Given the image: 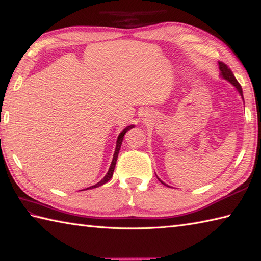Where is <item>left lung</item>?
Masks as SVG:
<instances>
[{
    "instance_id": "left-lung-1",
    "label": "left lung",
    "mask_w": 261,
    "mask_h": 261,
    "mask_svg": "<svg viewBox=\"0 0 261 261\" xmlns=\"http://www.w3.org/2000/svg\"><path fill=\"white\" fill-rule=\"evenodd\" d=\"M219 66H220V70H221V74H222V77L223 79H225L226 81H229L232 85H233L238 91H239V93L242 95V88H241V85L239 84V82L237 81V79L234 77L233 73H232V70L230 69V67L228 65H226L225 63L223 62H219ZM163 182V181H162ZM164 184V182H163Z\"/></svg>"
}]
</instances>
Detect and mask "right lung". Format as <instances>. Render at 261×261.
I'll return each mask as SVG.
<instances>
[{
  "mask_svg": "<svg viewBox=\"0 0 261 261\" xmlns=\"http://www.w3.org/2000/svg\"><path fill=\"white\" fill-rule=\"evenodd\" d=\"M132 127H134V125H130V126L125 127V129H124L123 131H122L121 134H120V136L118 137V141H116V147H115V151H114V154H113V160H112V164H111V166H110V169H109V171H108V174L105 175V177H104V178H103L101 181H98L97 184H95L94 186L88 187V188H95V187L101 186V185L105 184V182H108L111 178H112L113 171H114V167H115V164H116V159H118V154H119V151H120L122 141H123V137H124V135H125V132H126L127 130L132 129ZM88 188H86V190H88Z\"/></svg>",
  "mask_w": 261,
  "mask_h": 261,
  "instance_id": "add662e5",
  "label": "right lung"
}]
</instances>
